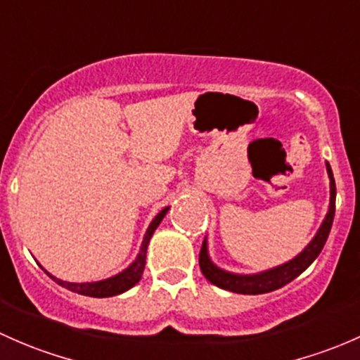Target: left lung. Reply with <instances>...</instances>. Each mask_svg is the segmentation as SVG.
<instances>
[{"mask_svg": "<svg viewBox=\"0 0 360 360\" xmlns=\"http://www.w3.org/2000/svg\"><path fill=\"white\" fill-rule=\"evenodd\" d=\"M326 169H328L329 176V207L326 213L324 220H322L321 227L312 237L309 244L291 258L290 262L283 263V265L272 266L269 270H262L257 274H236L229 272V270L220 269L213 260L210 258V251H207V239H205L199 253V266H201L202 276L210 281L214 286L221 288L232 292H239V295H263V292L276 291L279 288L286 286L292 279L305 272L314 260L319 257V253L324 248L326 240H328L329 231H331L333 218H335V205H336V185L333 179V172L329 162H326Z\"/></svg>", "mask_w": 360, "mask_h": 360, "instance_id": "8db88e82", "label": "left lung"}]
</instances>
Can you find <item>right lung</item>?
<instances>
[{"instance_id": "right-lung-1", "label": "right lung", "mask_w": 360, "mask_h": 360, "mask_svg": "<svg viewBox=\"0 0 360 360\" xmlns=\"http://www.w3.org/2000/svg\"><path fill=\"white\" fill-rule=\"evenodd\" d=\"M168 210H169V206H166L165 210L159 211V213L153 218V221H150L146 236H143L142 244H140V250H139V255H136V258L129 263L124 270H121L120 274H116V276L107 277V279H102V281H94V283H68V281L57 279L55 276H51V274L46 272L43 266L41 269L51 277V279L55 281V283L58 284V286L65 288V290H69L72 292H77V295L94 296V298H109V296L121 295V292L131 290V288L135 286L140 279H142L143 269H146L147 246H149L150 237H153L155 229L159 227V224L162 221V218L166 217Z\"/></svg>"}]
</instances>
